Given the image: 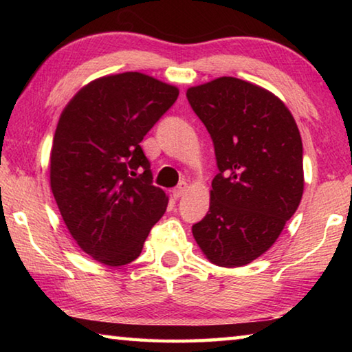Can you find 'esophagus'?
I'll return each instance as SVG.
<instances>
[{
  "label": "esophagus",
  "mask_w": 352,
  "mask_h": 352,
  "mask_svg": "<svg viewBox=\"0 0 352 352\" xmlns=\"http://www.w3.org/2000/svg\"><path fill=\"white\" fill-rule=\"evenodd\" d=\"M186 190H188V183L186 182H182L174 190H172V192H174V197L175 199H180V197H183L184 194H186Z\"/></svg>",
  "instance_id": "esophagus-1"
}]
</instances>
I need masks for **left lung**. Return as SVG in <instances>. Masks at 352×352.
<instances>
[{"label":"left lung","instance_id":"1","mask_svg":"<svg viewBox=\"0 0 352 352\" xmlns=\"http://www.w3.org/2000/svg\"><path fill=\"white\" fill-rule=\"evenodd\" d=\"M186 98L211 135L219 169L194 239L212 264L242 267L275 243L300 205V130L281 99L236 77L190 87Z\"/></svg>","mask_w":352,"mask_h":352}]
</instances>
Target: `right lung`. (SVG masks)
<instances>
[{
  "mask_svg": "<svg viewBox=\"0 0 352 352\" xmlns=\"http://www.w3.org/2000/svg\"><path fill=\"white\" fill-rule=\"evenodd\" d=\"M178 98L142 73L100 77L69 100L51 148V189L77 245L119 267L138 258L168 195L140 142Z\"/></svg>",
  "mask_w": 352,
  "mask_h": 352,
  "instance_id": "right-lung-1",
  "label": "right lung"
}]
</instances>
